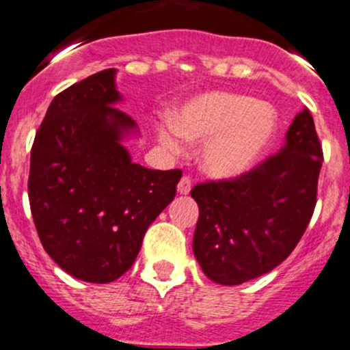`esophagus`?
I'll use <instances>...</instances> for the list:
<instances>
[{"mask_svg":"<svg viewBox=\"0 0 350 350\" xmlns=\"http://www.w3.org/2000/svg\"><path fill=\"white\" fill-rule=\"evenodd\" d=\"M190 187H192V180H190V176H182V180H180L178 185H176V190H178V193L187 196V193L190 192Z\"/></svg>","mask_w":350,"mask_h":350,"instance_id":"obj_1","label":"esophagus"}]
</instances>
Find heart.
<instances>
[{
	"label": "heart",
	"mask_w": 350,
	"mask_h": 350,
	"mask_svg": "<svg viewBox=\"0 0 350 350\" xmlns=\"http://www.w3.org/2000/svg\"><path fill=\"white\" fill-rule=\"evenodd\" d=\"M158 139L172 151L187 141L204 139L200 167L216 178H233L250 170L271 148L278 133L274 107L248 95L209 92L175 110L174 120L157 127Z\"/></svg>",
	"instance_id": "b5f03b06"
}]
</instances>
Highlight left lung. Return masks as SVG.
<instances>
[{"instance_id":"obj_1","label":"left lung","mask_w":350,"mask_h":350,"mask_svg":"<svg viewBox=\"0 0 350 350\" xmlns=\"http://www.w3.org/2000/svg\"><path fill=\"white\" fill-rule=\"evenodd\" d=\"M323 153L310 110L294 117L278 154L233 180L197 183L192 250L211 281L238 286L291 255L317 204Z\"/></svg>"}]
</instances>
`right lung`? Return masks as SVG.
I'll list each match as a JSON object with an SVG mask.
<instances>
[{
  "instance_id": "obj_1",
  "label": "right lung",
  "mask_w": 350,
  "mask_h": 350,
  "mask_svg": "<svg viewBox=\"0 0 350 350\" xmlns=\"http://www.w3.org/2000/svg\"><path fill=\"white\" fill-rule=\"evenodd\" d=\"M116 72L103 69L54 96L30 153V211L44 250L95 284L129 271L182 176L133 161L122 141L137 124L113 107L122 100Z\"/></svg>"
}]
</instances>
